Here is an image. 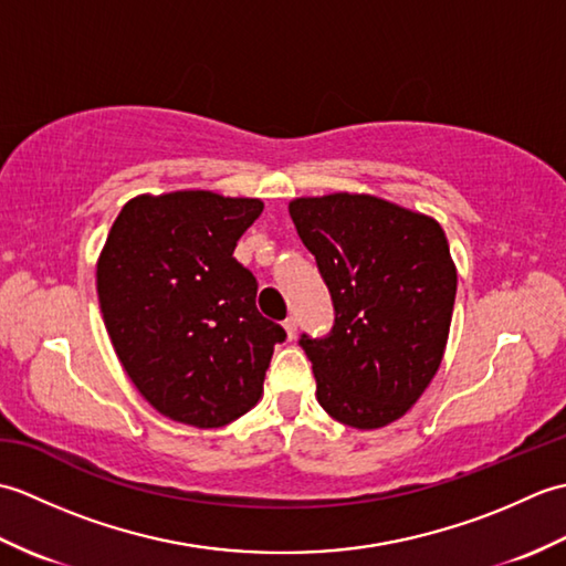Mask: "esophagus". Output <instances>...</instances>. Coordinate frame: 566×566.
<instances>
[{
	"instance_id": "obj_1",
	"label": "esophagus",
	"mask_w": 566,
	"mask_h": 566,
	"mask_svg": "<svg viewBox=\"0 0 566 566\" xmlns=\"http://www.w3.org/2000/svg\"><path fill=\"white\" fill-rule=\"evenodd\" d=\"M296 326H298V323H296V318H294V316H290V318L284 321V331H286V338H290V340H294V335H296Z\"/></svg>"
}]
</instances>
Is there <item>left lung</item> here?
Here are the masks:
<instances>
[{"instance_id":"left-lung-1","label":"left lung","mask_w":566,"mask_h":566,"mask_svg":"<svg viewBox=\"0 0 566 566\" xmlns=\"http://www.w3.org/2000/svg\"><path fill=\"white\" fill-rule=\"evenodd\" d=\"M335 308L328 338L302 335L316 399L357 430L399 420L436 377L448 345L457 268L440 223L375 195L290 201Z\"/></svg>"}]
</instances>
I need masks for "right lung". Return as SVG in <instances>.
<instances>
[{
	"label": "right lung",
	"mask_w": 566,
	"mask_h": 566,
	"mask_svg": "<svg viewBox=\"0 0 566 566\" xmlns=\"http://www.w3.org/2000/svg\"><path fill=\"white\" fill-rule=\"evenodd\" d=\"M264 203L209 189L140 195L116 216L97 260V294L114 350L155 411L221 428L262 399L280 323L233 258Z\"/></svg>",
	"instance_id": "1"
}]
</instances>
